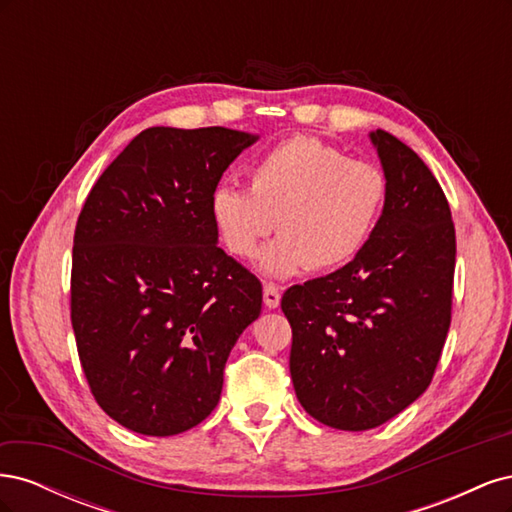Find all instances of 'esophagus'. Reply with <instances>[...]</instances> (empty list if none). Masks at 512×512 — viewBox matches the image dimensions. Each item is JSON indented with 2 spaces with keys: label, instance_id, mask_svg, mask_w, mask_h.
Returning <instances> with one entry per match:
<instances>
[{
  "label": "esophagus",
  "instance_id": "1",
  "mask_svg": "<svg viewBox=\"0 0 512 512\" xmlns=\"http://www.w3.org/2000/svg\"><path fill=\"white\" fill-rule=\"evenodd\" d=\"M262 297H265V305L269 309H275V307H280L282 292H280V288L273 286V284H265V292H262Z\"/></svg>",
  "mask_w": 512,
  "mask_h": 512
}]
</instances>
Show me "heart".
I'll return each mask as SVG.
<instances>
[{"mask_svg":"<svg viewBox=\"0 0 512 512\" xmlns=\"http://www.w3.org/2000/svg\"><path fill=\"white\" fill-rule=\"evenodd\" d=\"M247 183L220 185L211 218L226 250L254 258L277 228L282 237L260 256V271L288 280L305 269L348 265L369 241L386 200L382 170L348 160L316 138L294 136L247 166Z\"/></svg>","mask_w":512,"mask_h":512,"instance_id":"obj_1","label":"heart"}]
</instances>
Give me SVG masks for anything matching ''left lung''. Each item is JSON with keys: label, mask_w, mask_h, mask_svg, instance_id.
Listing matches in <instances>:
<instances>
[{"label": "left lung", "mask_w": 512, "mask_h": 512, "mask_svg": "<svg viewBox=\"0 0 512 512\" xmlns=\"http://www.w3.org/2000/svg\"><path fill=\"white\" fill-rule=\"evenodd\" d=\"M386 179L380 220L359 256L282 297L290 376L318 423L365 431L425 393L451 327L455 226L427 164L369 132Z\"/></svg>", "instance_id": "obj_1"}]
</instances>
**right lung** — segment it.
Wrapping results in <instances>:
<instances>
[{
    "label": "right lung",
    "instance_id": "1",
    "mask_svg": "<svg viewBox=\"0 0 512 512\" xmlns=\"http://www.w3.org/2000/svg\"><path fill=\"white\" fill-rule=\"evenodd\" d=\"M258 134L149 128L91 188L72 250V329L100 408L177 436L218 406L262 286L218 245L211 196Z\"/></svg>",
    "mask_w": 512,
    "mask_h": 512
}]
</instances>
